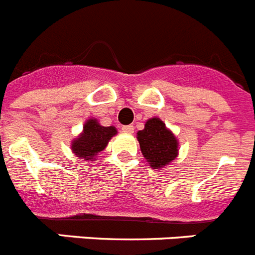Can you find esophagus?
<instances>
[{
    "label": "esophagus",
    "instance_id": "1",
    "mask_svg": "<svg viewBox=\"0 0 255 255\" xmlns=\"http://www.w3.org/2000/svg\"><path fill=\"white\" fill-rule=\"evenodd\" d=\"M123 130L124 132H128V134H132V132H134V126L132 125H125V126H123Z\"/></svg>",
    "mask_w": 255,
    "mask_h": 255
}]
</instances>
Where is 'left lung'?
Returning <instances> with one entry per match:
<instances>
[{"mask_svg": "<svg viewBox=\"0 0 255 255\" xmlns=\"http://www.w3.org/2000/svg\"><path fill=\"white\" fill-rule=\"evenodd\" d=\"M138 140L141 153L150 163V167L161 168L176 158V138L157 117L145 123L144 130L138 132Z\"/></svg>", "mask_w": 255, "mask_h": 255, "instance_id": "1", "label": "left lung"}]
</instances>
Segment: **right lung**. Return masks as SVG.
I'll use <instances>...</instances> for the list:
<instances>
[{"instance_id": "right-lung-1", "label": "right lung", "mask_w": 255, "mask_h": 255, "mask_svg": "<svg viewBox=\"0 0 255 255\" xmlns=\"http://www.w3.org/2000/svg\"><path fill=\"white\" fill-rule=\"evenodd\" d=\"M116 135L114 126H101L98 121L91 119L84 125V130L71 144V149L80 158L93 161L94 155L103 150L108 140Z\"/></svg>"}]
</instances>
